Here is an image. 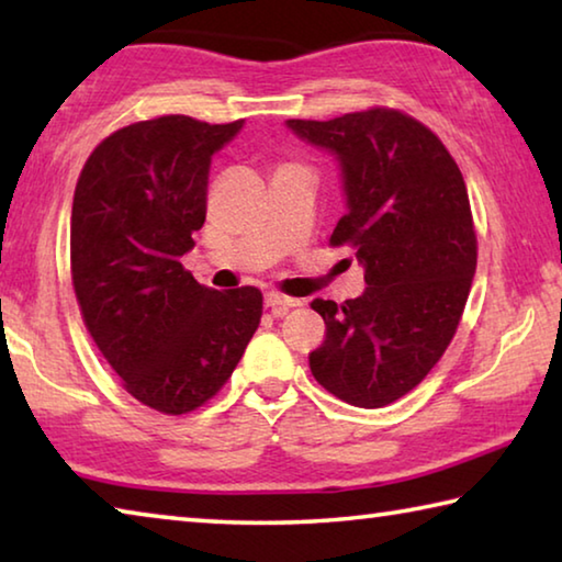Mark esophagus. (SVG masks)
Here are the masks:
<instances>
[{
  "label": "esophagus",
  "instance_id": "obj_1",
  "mask_svg": "<svg viewBox=\"0 0 562 562\" xmlns=\"http://www.w3.org/2000/svg\"><path fill=\"white\" fill-rule=\"evenodd\" d=\"M297 304H300V300L288 297V294H280V292L265 294V307H270L274 317H282L284 312H288L290 307H297Z\"/></svg>",
  "mask_w": 562,
  "mask_h": 562
}]
</instances>
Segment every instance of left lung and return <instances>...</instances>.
Segmentation results:
<instances>
[{"label":"left lung","instance_id":"obj_1","mask_svg":"<svg viewBox=\"0 0 562 562\" xmlns=\"http://www.w3.org/2000/svg\"><path fill=\"white\" fill-rule=\"evenodd\" d=\"M337 158L347 213L331 245H351L367 288L315 300L327 337L310 355L341 402L379 408L412 392L451 345L475 274V233L459 166L424 123L394 109L288 121Z\"/></svg>","mask_w":562,"mask_h":562}]
</instances>
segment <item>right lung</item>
Listing matches in <instances>:
<instances>
[{"label": "right lung", "mask_w": 562, "mask_h": 562, "mask_svg": "<svg viewBox=\"0 0 562 562\" xmlns=\"http://www.w3.org/2000/svg\"><path fill=\"white\" fill-rule=\"evenodd\" d=\"M243 123H131L93 148L74 190L83 322L126 392L160 414H188L221 392L262 317L260 290L203 288L180 265L205 223L213 154Z\"/></svg>", "instance_id": "add662e5"}]
</instances>
